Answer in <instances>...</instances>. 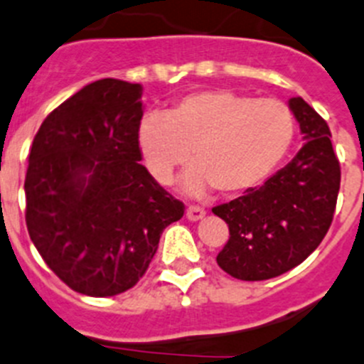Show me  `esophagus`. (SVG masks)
Instances as JSON below:
<instances>
[{
    "mask_svg": "<svg viewBox=\"0 0 364 364\" xmlns=\"http://www.w3.org/2000/svg\"><path fill=\"white\" fill-rule=\"evenodd\" d=\"M205 208H201V206H188L186 208V217H188L190 220H199L205 217Z\"/></svg>",
    "mask_w": 364,
    "mask_h": 364,
    "instance_id": "esophagus-1",
    "label": "esophagus"
}]
</instances>
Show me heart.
I'll list each match as a JSON object with an SVG mask.
<instances>
[{
    "instance_id": "heart-1",
    "label": "heart",
    "mask_w": 364,
    "mask_h": 364,
    "mask_svg": "<svg viewBox=\"0 0 364 364\" xmlns=\"http://www.w3.org/2000/svg\"><path fill=\"white\" fill-rule=\"evenodd\" d=\"M294 117L278 98H251L206 90L176 102L165 118L147 117L138 149L159 185H171L190 161L183 186L203 196L215 186L226 196L250 192L274 174L294 141Z\"/></svg>"
}]
</instances>
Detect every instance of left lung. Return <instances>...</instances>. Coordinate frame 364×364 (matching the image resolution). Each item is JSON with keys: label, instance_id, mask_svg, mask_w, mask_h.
I'll return each mask as SVG.
<instances>
[{"label": "left lung", "instance_id": "left-lung-1", "mask_svg": "<svg viewBox=\"0 0 364 364\" xmlns=\"http://www.w3.org/2000/svg\"><path fill=\"white\" fill-rule=\"evenodd\" d=\"M305 145L262 186L212 212L228 224L217 264L246 282L280 277L304 262L331 228L341 166L327 122L301 97L289 100Z\"/></svg>", "mask_w": 364, "mask_h": 364}]
</instances>
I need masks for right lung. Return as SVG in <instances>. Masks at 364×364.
I'll list each match as a JSON object with an SVG mask.
<instances>
[{
    "label": "right lung",
    "mask_w": 364,
    "mask_h": 364,
    "mask_svg": "<svg viewBox=\"0 0 364 364\" xmlns=\"http://www.w3.org/2000/svg\"><path fill=\"white\" fill-rule=\"evenodd\" d=\"M140 84H87L44 118L30 149L28 235L46 266L87 296L134 287L163 230L185 213L140 163Z\"/></svg>",
    "instance_id": "add662e5"
}]
</instances>
